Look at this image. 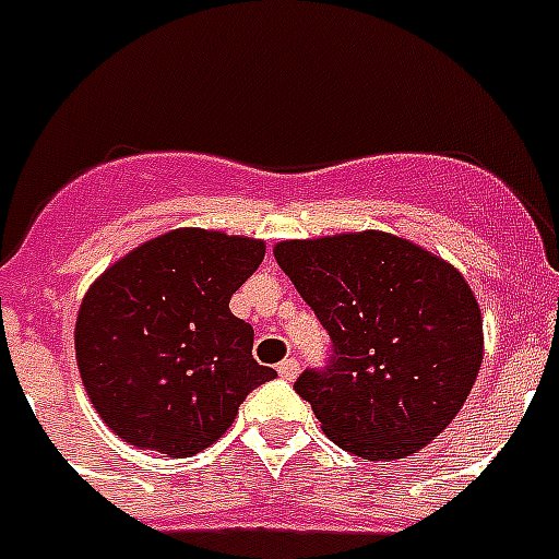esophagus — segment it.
<instances>
[{"instance_id":"1","label":"esophagus","mask_w":559,"mask_h":559,"mask_svg":"<svg viewBox=\"0 0 559 559\" xmlns=\"http://www.w3.org/2000/svg\"><path fill=\"white\" fill-rule=\"evenodd\" d=\"M276 372H280V378L285 380H294L296 372H299V360L296 358H285L280 367H276Z\"/></svg>"}]
</instances>
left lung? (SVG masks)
I'll return each mask as SVG.
<instances>
[{
	"label": "left lung",
	"instance_id": "1",
	"mask_svg": "<svg viewBox=\"0 0 559 559\" xmlns=\"http://www.w3.org/2000/svg\"><path fill=\"white\" fill-rule=\"evenodd\" d=\"M274 257L333 341L328 367L294 383L322 431L369 462L431 445L481 367V310L464 276L372 229L283 240Z\"/></svg>",
	"mask_w": 559,
	"mask_h": 559
}]
</instances>
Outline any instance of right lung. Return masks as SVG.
I'll use <instances>...</instances> for the list:
<instances>
[{
    "instance_id": "1",
    "label": "right lung",
    "mask_w": 559,
    "mask_h": 559,
    "mask_svg": "<svg viewBox=\"0 0 559 559\" xmlns=\"http://www.w3.org/2000/svg\"><path fill=\"white\" fill-rule=\"evenodd\" d=\"M254 237L173 229L128 251L83 296L75 355L92 406L122 442L185 459L218 442L274 369L229 299L263 263Z\"/></svg>"
}]
</instances>
